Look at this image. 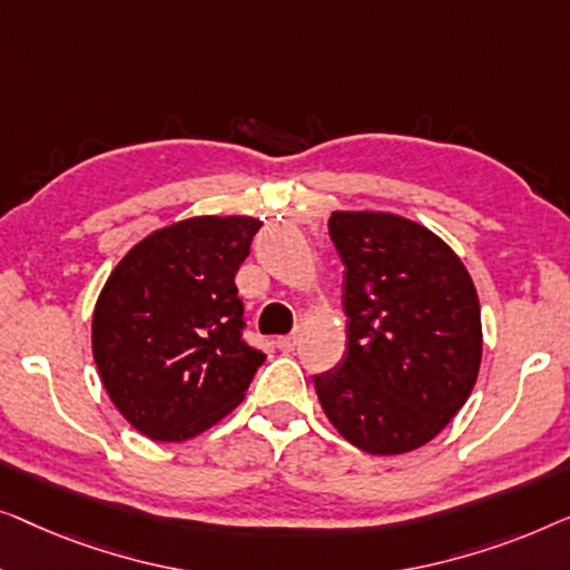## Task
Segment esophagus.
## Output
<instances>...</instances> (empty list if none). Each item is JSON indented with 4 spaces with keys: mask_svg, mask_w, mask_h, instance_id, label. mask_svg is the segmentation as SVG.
Listing matches in <instances>:
<instances>
[{
    "mask_svg": "<svg viewBox=\"0 0 570 570\" xmlns=\"http://www.w3.org/2000/svg\"><path fill=\"white\" fill-rule=\"evenodd\" d=\"M296 343H299V335L292 333V335H278L276 338V346L282 351H294Z\"/></svg>",
    "mask_w": 570,
    "mask_h": 570,
    "instance_id": "esophagus-1",
    "label": "esophagus"
}]
</instances>
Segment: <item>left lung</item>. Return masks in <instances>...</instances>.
<instances>
[{"label": "left lung", "instance_id": "1", "mask_svg": "<svg viewBox=\"0 0 570 570\" xmlns=\"http://www.w3.org/2000/svg\"><path fill=\"white\" fill-rule=\"evenodd\" d=\"M346 263L348 348L315 376L335 431L366 454L413 452L454 419L475 387L483 325L475 284L452 247L390 212H333Z\"/></svg>", "mask_w": 570, "mask_h": 570}]
</instances>
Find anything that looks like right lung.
Returning a JSON list of instances; mask_svg holds the SVG:
<instances>
[{
    "mask_svg": "<svg viewBox=\"0 0 570 570\" xmlns=\"http://www.w3.org/2000/svg\"><path fill=\"white\" fill-rule=\"evenodd\" d=\"M261 219L190 216L139 239L92 312V356L118 413L151 442H188L245 400L266 362L239 338L235 274Z\"/></svg>",
    "mask_w": 570,
    "mask_h": 570,
    "instance_id": "1",
    "label": "right lung"
}]
</instances>
